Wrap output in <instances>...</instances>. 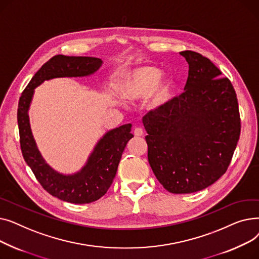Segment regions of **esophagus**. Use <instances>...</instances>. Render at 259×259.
<instances>
[{
	"label": "esophagus",
	"instance_id": "34e87169",
	"mask_svg": "<svg viewBox=\"0 0 259 259\" xmlns=\"http://www.w3.org/2000/svg\"><path fill=\"white\" fill-rule=\"evenodd\" d=\"M134 135H135V137H143V135H144L143 128H141V127L135 128L134 129Z\"/></svg>",
	"mask_w": 259,
	"mask_h": 259
}]
</instances>
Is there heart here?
<instances>
[{
    "mask_svg": "<svg viewBox=\"0 0 259 259\" xmlns=\"http://www.w3.org/2000/svg\"><path fill=\"white\" fill-rule=\"evenodd\" d=\"M161 70L155 66H143L130 73L122 83L120 93L122 98L130 101L139 100L151 94V105L158 106L169 101L175 90V85L171 79H162Z\"/></svg>",
    "mask_w": 259,
    "mask_h": 259,
    "instance_id": "obj_1",
    "label": "heart"
}]
</instances>
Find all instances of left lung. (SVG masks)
I'll use <instances>...</instances> for the list:
<instances>
[{"label": "left lung", "instance_id": "8db88e82", "mask_svg": "<svg viewBox=\"0 0 259 259\" xmlns=\"http://www.w3.org/2000/svg\"><path fill=\"white\" fill-rule=\"evenodd\" d=\"M189 64L184 92L149 111L148 160L158 182L175 194L214 184L232 159L240 135L233 85L200 53L180 52Z\"/></svg>", "mask_w": 259, "mask_h": 259}]
</instances>
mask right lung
Instances as JSON below:
<instances>
[{"instance_id": "add662e5", "label": "right lung", "mask_w": 259, "mask_h": 259, "mask_svg": "<svg viewBox=\"0 0 259 259\" xmlns=\"http://www.w3.org/2000/svg\"><path fill=\"white\" fill-rule=\"evenodd\" d=\"M103 61L90 57L54 56L33 75L24 89L18 105V125L23 157L35 179L46 191L61 200L72 203H89L98 200L110 188L127 143L133 138L131 124L122 125L107 132L95 146L86 166L72 175L54 171L38 152L33 140L28 108L33 90L44 80L63 76H85L92 74Z\"/></svg>"}]
</instances>
